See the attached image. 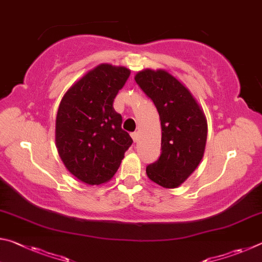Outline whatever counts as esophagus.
Here are the masks:
<instances>
[{"mask_svg": "<svg viewBox=\"0 0 262 262\" xmlns=\"http://www.w3.org/2000/svg\"><path fill=\"white\" fill-rule=\"evenodd\" d=\"M132 137H133V140H134V142H137L139 141V133L137 132L132 133Z\"/></svg>", "mask_w": 262, "mask_h": 262, "instance_id": "obj_1", "label": "esophagus"}]
</instances>
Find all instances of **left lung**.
Returning a JSON list of instances; mask_svg holds the SVG:
<instances>
[{
  "mask_svg": "<svg viewBox=\"0 0 262 262\" xmlns=\"http://www.w3.org/2000/svg\"><path fill=\"white\" fill-rule=\"evenodd\" d=\"M135 82L154 101L162 126L161 156L147 166V176L164 188H177L205 154L206 115L188 89L166 70H141Z\"/></svg>",
  "mask_w": 262,
  "mask_h": 262,
  "instance_id": "1",
  "label": "left lung"
}]
</instances>
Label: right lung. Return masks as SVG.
<instances>
[{
    "label": "right lung",
    "mask_w": 262,
    "mask_h": 262,
    "mask_svg": "<svg viewBox=\"0 0 262 262\" xmlns=\"http://www.w3.org/2000/svg\"><path fill=\"white\" fill-rule=\"evenodd\" d=\"M130 70L101 63L74 83L62 98L55 121V144L64 166L86 185H101L118 171L132 137L113 108Z\"/></svg>",
    "instance_id": "1"
}]
</instances>
